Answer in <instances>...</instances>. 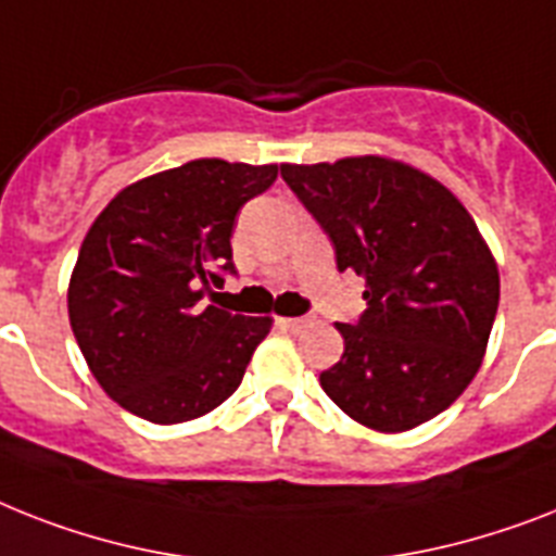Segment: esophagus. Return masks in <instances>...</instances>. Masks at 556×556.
I'll return each mask as SVG.
<instances>
[{
  "instance_id": "34e87169",
  "label": "esophagus",
  "mask_w": 556,
  "mask_h": 556,
  "mask_svg": "<svg viewBox=\"0 0 556 556\" xmlns=\"http://www.w3.org/2000/svg\"><path fill=\"white\" fill-rule=\"evenodd\" d=\"M279 325H282L286 331H302V328L308 325V319H305V317H282V319H279Z\"/></svg>"
}]
</instances>
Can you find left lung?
I'll use <instances>...</instances> for the list:
<instances>
[{
	"instance_id": "left-lung-1",
	"label": "left lung",
	"mask_w": 556,
	"mask_h": 556,
	"mask_svg": "<svg viewBox=\"0 0 556 556\" xmlns=\"http://www.w3.org/2000/svg\"><path fill=\"white\" fill-rule=\"evenodd\" d=\"M279 170L337 268L365 277L368 311L337 323L345 351L323 391L382 434L434 419L477 377L497 317V260L477 223L440 179L377 153Z\"/></svg>"
}]
</instances>
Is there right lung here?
<instances>
[{
    "label": "right lung",
    "mask_w": 556,
    "mask_h": 556,
    "mask_svg": "<svg viewBox=\"0 0 556 556\" xmlns=\"http://www.w3.org/2000/svg\"><path fill=\"white\" fill-rule=\"evenodd\" d=\"M277 165L191 160L125 185L88 228L67 282V317L90 374L114 403L174 426L223 405L270 317L205 305L233 270L239 207Z\"/></svg>",
    "instance_id": "right-lung-1"
}]
</instances>
